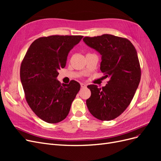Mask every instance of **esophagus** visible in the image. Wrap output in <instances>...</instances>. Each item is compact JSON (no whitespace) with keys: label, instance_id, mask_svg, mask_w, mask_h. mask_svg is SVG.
<instances>
[{"label":"esophagus","instance_id":"obj_1","mask_svg":"<svg viewBox=\"0 0 161 161\" xmlns=\"http://www.w3.org/2000/svg\"><path fill=\"white\" fill-rule=\"evenodd\" d=\"M80 86L82 87V88H85V87L86 86V85L85 83H80Z\"/></svg>","mask_w":161,"mask_h":161}]
</instances>
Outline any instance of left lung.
<instances>
[{
    "mask_svg": "<svg viewBox=\"0 0 161 161\" xmlns=\"http://www.w3.org/2000/svg\"><path fill=\"white\" fill-rule=\"evenodd\" d=\"M83 41L100 53V70L109 78L102 88L87 86L91 95L86 101V106L95 118L112 120L128 108L138 89L141 70L137 52L127 39L109 34L85 37Z\"/></svg>",
    "mask_w": 161,
    "mask_h": 161,
    "instance_id": "left-lung-1",
    "label": "left lung"
}]
</instances>
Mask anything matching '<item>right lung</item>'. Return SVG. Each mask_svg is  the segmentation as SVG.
Instances as JSON below:
<instances>
[{"label": "right lung", "mask_w": 161, "mask_h": 161, "mask_svg": "<svg viewBox=\"0 0 161 161\" xmlns=\"http://www.w3.org/2000/svg\"><path fill=\"white\" fill-rule=\"evenodd\" d=\"M83 36H51L37 39L22 61L20 78L26 101L47 123L56 124L69 114L80 85L75 80L62 85L57 80L70 51Z\"/></svg>", "instance_id": "add662e5"}]
</instances>
